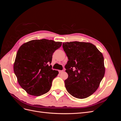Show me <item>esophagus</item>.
Listing matches in <instances>:
<instances>
[{"instance_id":"1","label":"esophagus","mask_w":121,"mask_h":121,"mask_svg":"<svg viewBox=\"0 0 121 121\" xmlns=\"http://www.w3.org/2000/svg\"><path fill=\"white\" fill-rule=\"evenodd\" d=\"M63 72H64V70L59 71V73H63Z\"/></svg>"}]
</instances>
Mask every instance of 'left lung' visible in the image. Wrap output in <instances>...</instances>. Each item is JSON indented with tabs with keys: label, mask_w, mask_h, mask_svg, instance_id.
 I'll return each mask as SVG.
<instances>
[{
	"label": "left lung",
	"mask_w": 121,
	"mask_h": 121,
	"mask_svg": "<svg viewBox=\"0 0 121 121\" xmlns=\"http://www.w3.org/2000/svg\"><path fill=\"white\" fill-rule=\"evenodd\" d=\"M63 47L69 60L65 65L68 74L65 88L76 98L89 97L98 89L104 77L103 55L89 42H64Z\"/></svg>",
	"instance_id": "left-lung-1"
}]
</instances>
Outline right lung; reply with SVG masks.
Returning <instances> with one entry per match:
<instances>
[{
  "instance_id": "right-lung-1",
  "label": "right lung",
  "mask_w": 121,
  "mask_h": 121,
  "mask_svg": "<svg viewBox=\"0 0 121 121\" xmlns=\"http://www.w3.org/2000/svg\"><path fill=\"white\" fill-rule=\"evenodd\" d=\"M61 44V42L42 39L31 40L21 46L13 71L18 83L27 93L38 96L49 91L58 74L50 64L53 52Z\"/></svg>"
}]
</instances>
